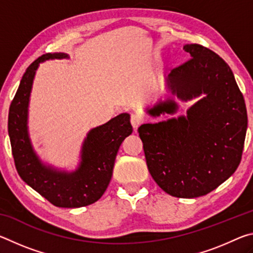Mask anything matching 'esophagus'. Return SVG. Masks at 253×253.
I'll use <instances>...</instances> for the list:
<instances>
[{
    "label": "esophagus",
    "mask_w": 253,
    "mask_h": 253,
    "mask_svg": "<svg viewBox=\"0 0 253 253\" xmlns=\"http://www.w3.org/2000/svg\"><path fill=\"white\" fill-rule=\"evenodd\" d=\"M130 123H131L132 128H134L135 130H137V128H138L140 125H142L143 117L140 116V115H138V114H132L131 117H130Z\"/></svg>",
    "instance_id": "esophagus-1"
}]
</instances>
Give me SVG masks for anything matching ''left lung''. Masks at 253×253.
<instances>
[{
    "label": "left lung",
    "instance_id": "obj_1",
    "mask_svg": "<svg viewBox=\"0 0 253 253\" xmlns=\"http://www.w3.org/2000/svg\"><path fill=\"white\" fill-rule=\"evenodd\" d=\"M191 59L168 76L169 91L183 102L198 99L179 115L138 128L154 181L182 199L203 196L225 182L241 162L248 115L233 72L205 46L185 44ZM174 98L158 100L146 113L175 115Z\"/></svg>",
    "mask_w": 253,
    "mask_h": 253
}]
</instances>
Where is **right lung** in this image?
<instances>
[{
  "mask_svg": "<svg viewBox=\"0 0 253 253\" xmlns=\"http://www.w3.org/2000/svg\"><path fill=\"white\" fill-rule=\"evenodd\" d=\"M69 59L63 52L46 53L25 70L8 110V136L20 177L58 208H81L97 202L108 187L118 149L132 132L130 115L123 113L104 125L92 128L84 137L80 162L74 170L44 163L34 151L28 119L30 96L41 62Z\"/></svg>",
  "mask_w": 253,
  "mask_h": 253,
  "instance_id": "obj_1",
  "label": "right lung"
}]
</instances>
